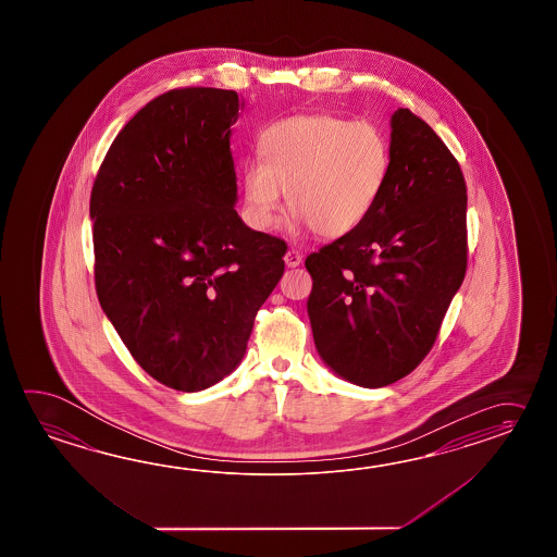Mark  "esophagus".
Listing matches in <instances>:
<instances>
[{
    "label": "esophagus",
    "instance_id": "1",
    "mask_svg": "<svg viewBox=\"0 0 557 557\" xmlns=\"http://www.w3.org/2000/svg\"><path fill=\"white\" fill-rule=\"evenodd\" d=\"M284 262H286L288 269H296V267L302 262V252L295 249L288 250V252L284 255Z\"/></svg>",
    "mask_w": 557,
    "mask_h": 557
}]
</instances>
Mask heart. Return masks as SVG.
I'll return each instance as SVG.
<instances>
[{"label":"heart","mask_w":557,"mask_h":557,"mask_svg":"<svg viewBox=\"0 0 557 557\" xmlns=\"http://www.w3.org/2000/svg\"><path fill=\"white\" fill-rule=\"evenodd\" d=\"M262 161L245 169L252 223H276L288 207L320 237H343L376 207L391 175V145L368 121L329 113L293 115L262 131Z\"/></svg>","instance_id":"obj_1"}]
</instances>
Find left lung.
Returning a JSON list of instances; mask_svg holds the SVG:
<instances>
[{"label":"left lung","mask_w":557,"mask_h":557,"mask_svg":"<svg viewBox=\"0 0 557 557\" xmlns=\"http://www.w3.org/2000/svg\"><path fill=\"white\" fill-rule=\"evenodd\" d=\"M466 181L456 157L410 109L392 115L391 175L355 231L308 255V317L322 360L380 388L432 350L468 267Z\"/></svg>","instance_id":"8db88e82"}]
</instances>
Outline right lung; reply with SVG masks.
I'll list each match as a JSON object with an SVG mask.
<instances>
[{"label": "right lung", "instance_id": "add662e5", "mask_svg": "<svg viewBox=\"0 0 557 557\" xmlns=\"http://www.w3.org/2000/svg\"><path fill=\"white\" fill-rule=\"evenodd\" d=\"M237 91L181 87L119 131L97 171L95 290L137 364L199 392L237 368L284 273L283 238L235 211Z\"/></svg>", "mask_w": 557, "mask_h": 557}]
</instances>
